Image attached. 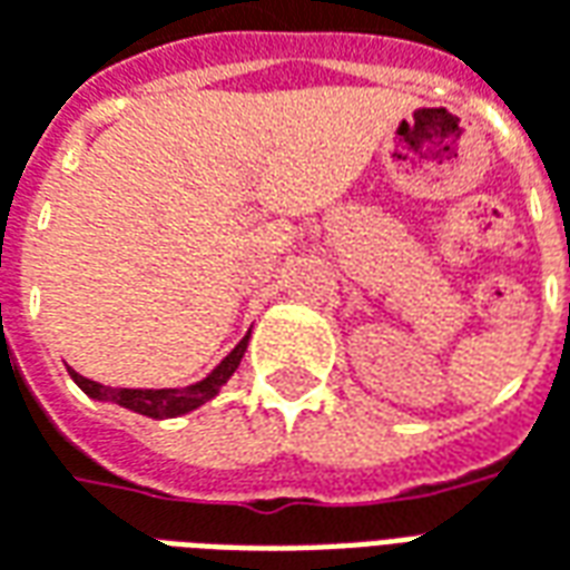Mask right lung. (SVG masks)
<instances>
[{"label": "right lung", "instance_id": "right-lung-1", "mask_svg": "<svg viewBox=\"0 0 570 570\" xmlns=\"http://www.w3.org/2000/svg\"><path fill=\"white\" fill-rule=\"evenodd\" d=\"M249 335H244L237 347L228 354V357L216 366V370L198 384H188V387H176V391H134V387H104V384L91 382V379H85L79 372L69 370L72 375V382L79 384L81 391L94 400H109V403H118V406L134 409V412H140V415H149V419H174V415H186L191 409H198L200 403H207L219 387H223L228 379H232V372L240 366V357H244V351H247Z\"/></svg>", "mask_w": 570, "mask_h": 570}]
</instances>
